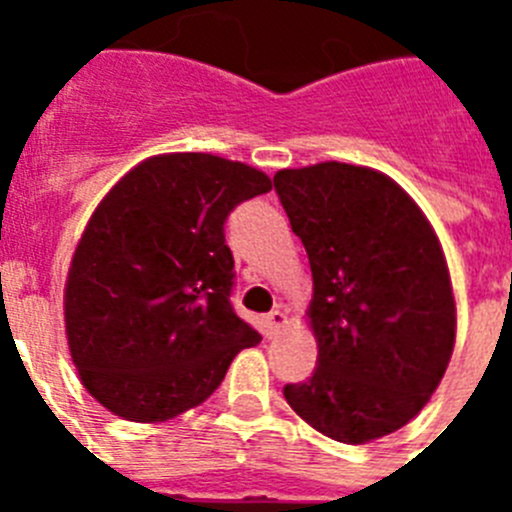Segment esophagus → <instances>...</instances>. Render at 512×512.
Segmentation results:
<instances>
[{
    "label": "esophagus",
    "instance_id": "1",
    "mask_svg": "<svg viewBox=\"0 0 512 512\" xmlns=\"http://www.w3.org/2000/svg\"><path fill=\"white\" fill-rule=\"evenodd\" d=\"M284 323H287V318H284L282 310H271L269 315L264 318V325H266V336L274 338L279 333V330L284 328Z\"/></svg>",
    "mask_w": 512,
    "mask_h": 512
}]
</instances>
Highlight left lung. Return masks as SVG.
<instances>
[{"label":"left lung","mask_w":512,"mask_h":512,"mask_svg":"<svg viewBox=\"0 0 512 512\" xmlns=\"http://www.w3.org/2000/svg\"><path fill=\"white\" fill-rule=\"evenodd\" d=\"M312 269L318 369L284 384L323 436L366 443L431 400L454 351L456 307L441 243L390 176L328 164L274 176Z\"/></svg>","instance_id":"left-lung-1"}]
</instances>
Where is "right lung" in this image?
Masks as SVG:
<instances>
[{"instance_id": "obj_1", "label": "right lung", "mask_w": 512, "mask_h": 512, "mask_svg": "<svg viewBox=\"0 0 512 512\" xmlns=\"http://www.w3.org/2000/svg\"><path fill=\"white\" fill-rule=\"evenodd\" d=\"M269 176L210 153H169L112 187L66 282L71 359L89 395L135 423L205 402L261 336L233 310L228 215Z\"/></svg>"}]
</instances>
